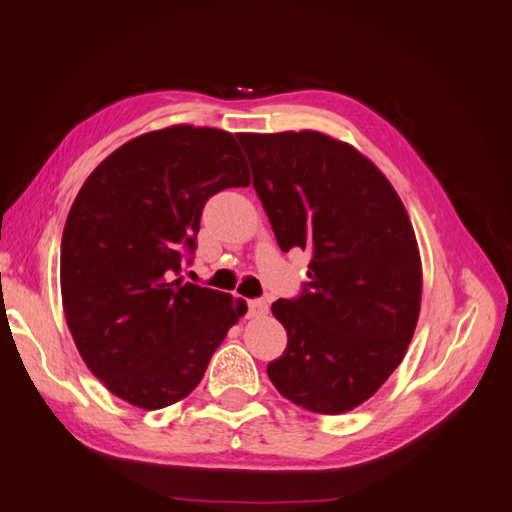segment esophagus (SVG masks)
Instances as JSON below:
<instances>
[{
	"label": "esophagus",
	"instance_id": "1",
	"mask_svg": "<svg viewBox=\"0 0 512 512\" xmlns=\"http://www.w3.org/2000/svg\"><path fill=\"white\" fill-rule=\"evenodd\" d=\"M266 313H268L266 300H250L248 302V318H264Z\"/></svg>",
	"mask_w": 512,
	"mask_h": 512
}]
</instances>
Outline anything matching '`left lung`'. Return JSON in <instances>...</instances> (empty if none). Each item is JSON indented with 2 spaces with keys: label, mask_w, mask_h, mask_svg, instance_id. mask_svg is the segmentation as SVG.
I'll return each mask as SVG.
<instances>
[{
  "label": "left lung",
  "mask_w": 512,
  "mask_h": 512,
  "mask_svg": "<svg viewBox=\"0 0 512 512\" xmlns=\"http://www.w3.org/2000/svg\"><path fill=\"white\" fill-rule=\"evenodd\" d=\"M284 253H311L309 288L271 311L288 345L268 378L288 401L345 414L401 365L421 313L423 266L410 215L356 147L302 129L237 134Z\"/></svg>",
  "instance_id": "obj_1"
}]
</instances>
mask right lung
Segmentation results:
<instances>
[{
	"mask_svg": "<svg viewBox=\"0 0 512 512\" xmlns=\"http://www.w3.org/2000/svg\"><path fill=\"white\" fill-rule=\"evenodd\" d=\"M246 185L235 136L194 125L132 138L82 183L62 232V309L85 365L120 401H181L246 313L228 293L172 280L206 201Z\"/></svg>",
	"mask_w": 512,
	"mask_h": 512,
	"instance_id": "obj_1",
	"label": "right lung"
}]
</instances>
